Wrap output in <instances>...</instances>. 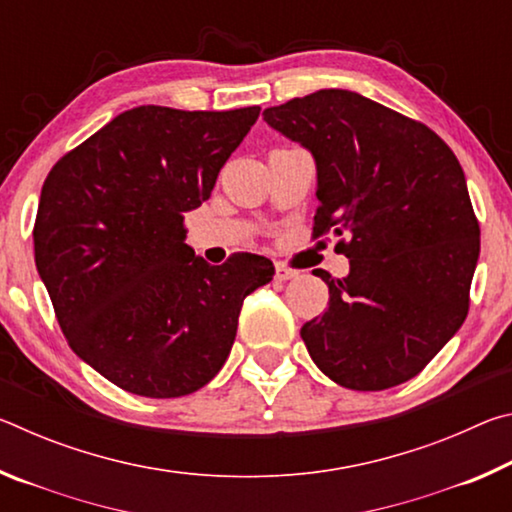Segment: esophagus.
<instances>
[{"label": "esophagus", "mask_w": 512, "mask_h": 512, "mask_svg": "<svg viewBox=\"0 0 512 512\" xmlns=\"http://www.w3.org/2000/svg\"><path fill=\"white\" fill-rule=\"evenodd\" d=\"M293 277H298L296 268H289V266H284V264H277L275 266V280L287 282V280H293Z\"/></svg>", "instance_id": "obj_1"}]
</instances>
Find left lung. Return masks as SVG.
Wrapping results in <instances>:
<instances>
[{"instance_id": "left-lung-1", "label": "left lung", "mask_w": 512, "mask_h": 512, "mask_svg": "<svg viewBox=\"0 0 512 512\" xmlns=\"http://www.w3.org/2000/svg\"><path fill=\"white\" fill-rule=\"evenodd\" d=\"M311 151L314 237L339 235L350 275L323 277L329 307L302 325L316 366L352 391L404 384L463 325L481 230L454 151L411 117L350 90L264 110Z\"/></svg>"}]
</instances>
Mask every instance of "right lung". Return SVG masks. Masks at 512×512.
<instances>
[{
    "label": "right lung",
    "mask_w": 512,
    "mask_h": 512,
    "mask_svg": "<svg viewBox=\"0 0 512 512\" xmlns=\"http://www.w3.org/2000/svg\"><path fill=\"white\" fill-rule=\"evenodd\" d=\"M259 117L140 106L65 153L33 225L38 273L79 357L128 393L167 400L203 388L228 359L244 298L273 262L210 266L185 244L225 160Z\"/></svg>",
    "instance_id": "right-lung-1"
}]
</instances>
